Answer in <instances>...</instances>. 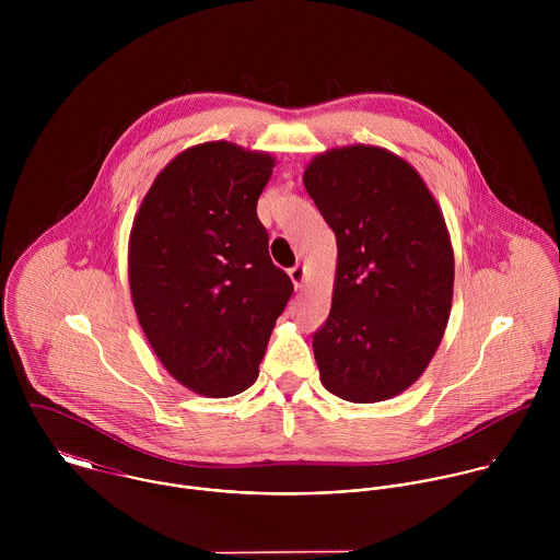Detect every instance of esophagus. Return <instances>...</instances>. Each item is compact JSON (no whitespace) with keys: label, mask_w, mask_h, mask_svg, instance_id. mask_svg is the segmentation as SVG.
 <instances>
[{"label":"esophagus","mask_w":560,"mask_h":560,"mask_svg":"<svg viewBox=\"0 0 560 560\" xmlns=\"http://www.w3.org/2000/svg\"><path fill=\"white\" fill-rule=\"evenodd\" d=\"M289 278H291V282H293L295 289H302V287H304V280H306V269H304V265L291 267V269H289Z\"/></svg>","instance_id":"1"}]
</instances>
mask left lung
I'll return each instance as SVG.
<instances>
[{
    "mask_svg": "<svg viewBox=\"0 0 560 560\" xmlns=\"http://www.w3.org/2000/svg\"><path fill=\"white\" fill-rule=\"evenodd\" d=\"M304 185L338 247L331 311L313 336L320 384L351 402L393 399L424 373L451 317L444 215L420 174L380 147L320 153Z\"/></svg>",
    "mask_w": 560,
    "mask_h": 560,
    "instance_id": "obj_1",
    "label": "left lung"
}]
</instances>
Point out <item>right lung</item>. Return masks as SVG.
<instances>
[{"instance_id":"obj_1","label":"right lung","mask_w":560,"mask_h":560,"mask_svg":"<svg viewBox=\"0 0 560 560\" xmlns=\"http://www.w3.org/2000/svg\"><path fill=\"white\" fill-rule=\"evenodd\" d=\"M276 160L205 142L170 161L133 220L129 287L165 371L185 388L226 399L258 377L293 284L271 262L256 202Z\"/></svg>"}]
</instances>
